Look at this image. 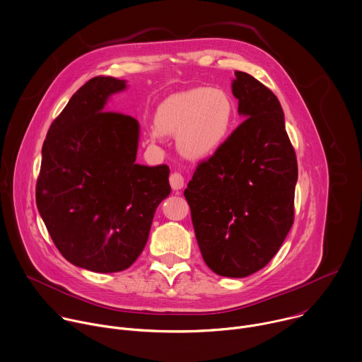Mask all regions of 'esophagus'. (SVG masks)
<instances>
[{
    "instance_id": "1",
    "label": "esophagus",
    "mask_w": 362,
    "mask_h": 362,
    "mask_svg": "<svg viewBox=\"0 0 362 362\" xmlns=\"http://www.w3.org/2000/svg\"><path fill=\"white\" fill-rule=\"evenodd\" d=\"M170 184L174 191H180L184 187V177L180 173H173L170 175Z\"/></svg>"
}]
</instances>
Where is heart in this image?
<instances>
[{
  "label": "heart",
  "instance_id": "obj_1",
  "mask_svg": "<svg viewBox=\"0 0 362 362\" xmlns=\"http://www.w3.org/2000/svg\"><path fill=\"white\" fill-rule=\"evenodd\" d=\"M233 116L235 105L225 90L195 88L173 95L158 106L148 136L151 141H158L163 133L177 134L180 153L199 160L225 143Z\"/></svg>",
  "mask_w": 362,
  "mask_h": 362
}]
</instances>
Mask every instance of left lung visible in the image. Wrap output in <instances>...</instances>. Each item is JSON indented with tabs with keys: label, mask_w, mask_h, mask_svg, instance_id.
I'll list each match as a JSON object with an SVG mask.
<instances>
[{
	"label": "left lung",
	"mask_w": 362,
	"mask_h": 362,
	"mask_svg": "<svg viewBox=\"0 0 362 362\" xmlns=\"http://www.w3.org/2000/svg\"><path fill=\"white\" fill-rule=\"evenodd\" d=\"M235 76L246 120L198 164L184 197L206 266L246 277L272 260L293 225L297 160L274 93L249 74Z\"/></svg>",
	"instance_id": "obj_1"
}]
</instances>
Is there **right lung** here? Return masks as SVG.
<instances>
[{"mask_svg":"<svg viewBox=\"0 0 362 362\" xmlns=\"http://www.w3.org/2000/svg\"><path fill=\"white\" fill-rule=\"evenodd\" d=\"M124 89L126 81L96 76L71 98L48 130L37 181V206L55 246L98 273L136 262L171 192L165 164L134 163L139 122L107 112V99Z\"/></svg>","mask_w":362,"mask_h":362,"instance_id":"1","label":"right lung"}]
</instances>
